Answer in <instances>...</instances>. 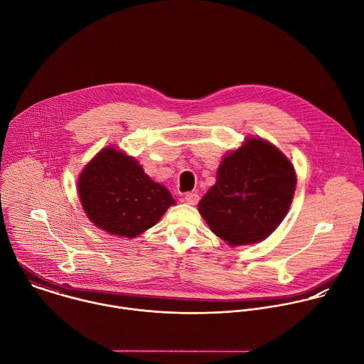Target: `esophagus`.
I'll use <instances>...</instances> for the list:
<instances>
[{
	"label": "esophagus",
	"instance_id": "obj_1",
	"mask_svg": "<svg viewBox=\"0 0 364 364\" xmlns=\"http://www.w3.org/2000/svg\"><path fill=\"white\" fill-rule=\"evenodd\" d=\"M198 200H200V197H198V194H196V193H188V194H186V197H184V201H186L187 204H190V205H196V204L198 203Z\"/></svg>",
	"mask_w": 364,
	"mask_h": 364
}]
</instances>
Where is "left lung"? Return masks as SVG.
<instances>
[{"instance_id": "8db88e82", "label": "left lung", "mask_w": 364, "mask_h": 364, "mask_svg": "<svg viewBox=\"0 0 364 364\" xmlns=\"http://www.w3.org/2000/svg\"><path fill=\"white\" fill-rule=\"evenodd\" d=\"M296 176L291 161L262 139H248L230 153L217 183L198 204L211 231L230 245L265 240L285 218Z\"/></svg>"}]
</instances>
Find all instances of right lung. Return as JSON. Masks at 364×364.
Returning a JSON list of instances; mask_svg holds the SVG:
<instances>
[{"label":"right lung","mask_w":364,"mask_h":364,"mask_svg":"<svg viewBox=\"0 0 364 364\" xmlns=\"http://www.w3.org/2000/svg\"><path fill=\"white\" fill-rule=\"evenodd\" d=\"M77 188L89 220L127 238L153 227L176 204L166 187L154 183L134 159L113 147L102 150L86 166Z\"/></svg>","instance_id":"obj_1"}]
</instances>
